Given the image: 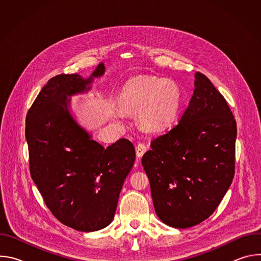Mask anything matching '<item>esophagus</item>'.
Wrapping results in <instances>:
<instances>
[{
  "label": "esophagus",
  "mask_w": 261,
  "mask_h": 261,
  "mask_svg": "<svg viewBox=\"0 0 261 261\" xmlns=\"http://www.w3.org/2000/svg\"><path fill=\"white\" fill-rule=\"evenodd\" d=\"M146 150H147V146H146L145 144H143V143H138V144L136 145V148H135L136 156H137L138 158H140V157L146 152Z\"/></svg>",
  "instance_id": "1"
}]
</instances>
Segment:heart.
I'll list each match as a JSON object with an SVG mask.
<instances>
[{
	"label": "heart",
	"instance_id": "1",
	"mask_svg": "<svg viewBox=\"0 0 261 261\" xmlns=\"http://www.w3.org/2000/svg\"><path fill=\"white\" fill-rule=\"evenodd\" d=\"M178 87L164 79L136 77L128 81L119 96L121 105L130 111H140L142 123L152 129L170 125L180 104Z\"/></svg>",
	"mask_w": 261,
	"mask_h": 261
}]
</instances>
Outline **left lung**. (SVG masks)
<instances>
[{"label":"left lung","instance_id":"1","mask_svg":"<svg viewBox=\"0 0 261 261\" xmlns=\"http://www.w3.org/2000/svg\"><path fill=\"white\" fill-rule=\"evenodd\" d=\"M195 90L179 122L151 142L142 159L159 219L189 228L207 219L234 175L237 123L211 81L195 73Z\"/></svg>","mask_w":261,"mask_h":261}]
</instances>
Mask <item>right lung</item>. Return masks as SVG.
<instances>
[{
	"label": "right lung",
	"mask_w": 261,
	"mask_h": 261,
	"mask_svg": "<svg viewBox=\"0 0 261 261\" xmlns=\"http://www.w3.org/2000/svg\"><path fill=\"white\" fill-rule=\"evenodd\" d=\"M105 72L89 79L61 74L48 81L28 111L25 139L31 176L53 215L73 229L91 232L115 217L124 180L135 161L131 141L104 147L70 113L68 97L87 93Z\"/></svg>",
	"instance_id": "add662e5"
}]
</instances>
